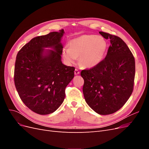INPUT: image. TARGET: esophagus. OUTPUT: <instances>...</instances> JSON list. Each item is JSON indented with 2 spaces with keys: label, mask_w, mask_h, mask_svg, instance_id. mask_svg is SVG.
<instances>
[{
  "label": "esophagus",
  "mask_w": 149,
  "mask_h": 149,
  "mask_svg": "<svg viewBox=\"0 0 149 149\" xmlns=\"http://www.w3.org/2000/svg\"><path fill=\"white\" fill-rule=\"evenodd\" d=\"M79 73H80L78 69H75V70H74V74L75 75H77V74H79Z\"/></svg>",
  "instance_id": "esophagus-1"
}]
</instances>
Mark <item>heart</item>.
Here are the masks:
<instances>
[{
	"instance_id": "obj_1",
	"label": "heart",
	"mask_w": 149,
	"mask_h": 149,
	"mask_svg": "<svg viewBox=\"0 0 149 149\" xmlns=\"http://www.w3.org/2000/svg\"><path fill=\"white\" fill-rule=\"evenodd\" d=\"M107 48L104 38L95 35H83L72 39L70 48L63 49V56L68 63H73L76 58L85 68H93L102 60Z\"/></svg>"
}]
</instances>
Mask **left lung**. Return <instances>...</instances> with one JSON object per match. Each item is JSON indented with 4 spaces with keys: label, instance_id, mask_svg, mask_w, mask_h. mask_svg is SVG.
<instances>
[{
    "label": "left lung",
    "instance_id": "8db88e82",
    "mask_svg": "<svg viewBox=\"0 0 149 149\" xmlns=\"http://www.w3.org/2000/svg\"><path fill=\"white\" fill-rule=\"evenodd\" d=\"M111 45L104 59L81 76L84 83L86 102L97 114L107 115L119 110L131 95L134 84L135 59L126 43L118 36L100 31Z\"/></svg>",
    "mask_w": 149,
    "mask_h": 149
}]
</instances>
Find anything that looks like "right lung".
Instances as JSON below:
<instances>
[{
	"mask_svg": "<svg viewBox=\"0 0 149 149\" xmlns=\"http://www.w3.org/2000/svg\"><path fill=\"white\" fill-rule=\"evenodd\" d=\"M64 33L62 29L32 38L16 57L14 83L18 94L26 107L40 115L51 114L60 106L65 88L74 78V67L61 60Z\"/></svg>",
	"mask_w": 149,
	"mask_h": 149,
	"instance_id": "obj_1",
	"label": "right lung"
}]
</instances>
